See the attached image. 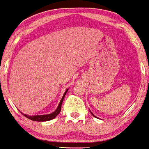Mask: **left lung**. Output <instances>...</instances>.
<instances>
[{"instance_id": "left-lung-1", "label": "left lung", "mask_w": 149, "mask_h": 149, "mask_svg": "<svg viewBox=\"0 0 149 149\" xmlns=\"http://www.w3.org/2000/svg\"><path fill=\"white\" fill-rule=\"evenodd\" d=\"M91 114H92V115H93V116H94V117H95V115H94V114H93V113H92V112H91Z\"/></svg>"}]
</instances>
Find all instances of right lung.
I'll return each mask as SVG.
<instances>
[{"label": "right lung", "instance_id": "add662e5", "mask_svg": "<svg viewBox=\"0 0 149 149\" xmlns=\"http://www.w3.org/2000/svg\"><path fill=\"white\" fill-rule=\"evenodd\" d=\"M68 91V89L65 91V93H64L62 98H61V101H60L59 104H58V107H57L56 109L54 111L53 113L49 114H45V115H35V116H29L26 115V114H24V117H26V118L29 119L31 120H33V121H37V122H45V121H49V120H53V119L55 118L57 115L60 113L61 109V104H62L63 100H64V96H65L66 93Z\"/></svg>", "mask_w": 149, "mask_h": 149}]
</instances>
